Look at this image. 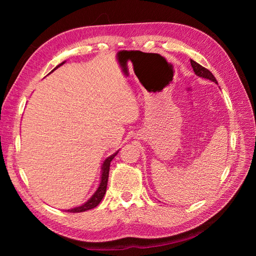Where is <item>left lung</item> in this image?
Masks as SVG:
<instances>
[{
    "instance_id": "obj_1",
    "label": "left lung",
    "mask_w": 256,
    "mask_h": 256,
    "mask_svg": "<svg viewBox=\"0 0 256 256\" xmlns=\"http://www.w3.org/2000/svg\"><path fill=\"white\" fill-rule=\"evenodd\" d=\"M190 64H192V67L194 69V74L198 76V77H201V78H204V79H209L211 81H214V82L218 84V81H216V79L214 78V76L211 74V72H209L208 69L204 68L201 66V64H199L198 62H196L194 60H192V59H190Z\"/></svg>"
}]
</instances>
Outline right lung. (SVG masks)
Wrapping results in <instances>:
<instances>
[{"label": "right lung", "mask_w": 256, "mask_h": 256, "mask_svg": "<svg viewBox=\"0 0 256 256\" xmlns=\"http://www.w3.org/2000/svg\"><path fill=\"white\" fill-rule=\"evenodd\" d=\"M64 64V62H62V64H59L56 68L60 67L62 64ZM55 69H54V70H55ZM54 70H52V72H54ZM118 153V150L116 152V153H114V154H112L111 156H108V158L104 162H103L100 184H99V187H98V189L96 190V192L92 194V197L88 201H86V202H84V204H81L80 206H76V208L67 210L68 212H72V214H76V212H84V211L96 208V206L101 202L102 198L104 197V194L106 192V186H108V170H110V164H111L112 160L114 158V156H116Z\"/></svg>", "instance_id": "add662e5"}]
</instances>
